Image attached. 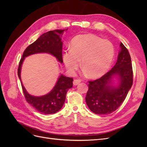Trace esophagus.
I'll use <instances>...</instances> for the list:
<instances>
[{
  "label": "esophagus",
  "instance_id": "esophagus-1",
  "mask_svg": "<svg viewBox=\"0 0 147 147\" xmlns=\"http://www.w3.org/2000/svg\"><path fill=\"white\" fill-rule=\"evenodd\" d=\"M80 83H81V80L80 79H75L73 82V83L74 85H77V84H78Z\"/></svg>",
  "mask_w": 147,
  "mask_h": 147
}]
</instances>
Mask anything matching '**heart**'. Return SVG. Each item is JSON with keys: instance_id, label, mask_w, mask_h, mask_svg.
<instances>
[{"instance_id": "obj_1", "label": "heart", "mask_w": 147, "mask_h": 147, "mask_svg": "<svg viewBox=\"0 0 147 147\" xmlns=\"http://www.w3.org/2000/svg\"><path fill=\"white\" fill-rule=\"evenodd\" d=\"M113 44L94 34L77 35L71 42L70 50L63 55L67 69L70 72L77 70L82 61V68L87 77L96 78L109 69L114 56Z\"/></svg>"}]
</instances>
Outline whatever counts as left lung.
Instances as JSON below:
<instances>
[{
    "label": "left lung",
    "mask_w": 147,
    "mask_h": 147,
    "mask_svg": "<svg viewBox=\"0 0 147 147\" xmlns=\"http://www.w3.org/2000/svg\"><path fill=\"white\" fill-rule=\"evenodd\" d=\"M116 64L102 77L89 81L86 96V104L93 113L107 115L115 112L125 99L133 83V71L131 56L127 49L120 43ZM115 74L120 77V84L114 88L109 85L111 77Z\"/></svg>",
    "instance_id": "8db88e82"
}]
</instances>
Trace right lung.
<instances>
[{"label": "right lung", "instance_id": "right-lung-1", "mask_svg": "<svg viewBox=\"0 0 147 147\" xmlns=\"http://www.w3.org/2000/svg\"><path fill=\"white\" fill-rule=\"evenodd\" d=\"M65 29H56L44 33L36 41L30 44L24 50L20 61L18 75L21 80V69L25 57L38 53H48L55 56L61 63L63 59V42L61 37ZM73 78L61 75L53 90L47 95L35 97L30 95L26 91L21 83L22 89L26 101L43 114L55 113L62 108L65 100L67 92L73 86Z\"/></svg>", "mask_w": 147, "mask_h": 147}]
</instances>
